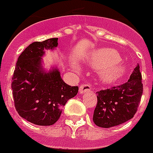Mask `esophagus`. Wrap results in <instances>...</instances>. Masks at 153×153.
<instances>
[{"label": "esophagus", "mask_w": 153, "mask_h": 153, "mask_svg": "<svg viewBox=\"0 0 153 153\" xmlns=\"http://www.w3.org/2000/svg\"><path fill=\"white\" fill-rule=\"evenodd\" d=\"M91 91V85L89 84H82L79 87V93L81 94H83L85 93H87V92H90Z\"/></svg>", "instance_id": "obj_1"}]
</instances>
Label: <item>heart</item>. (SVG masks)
Here are the masks:
<instances>
[{
	"instance_id": "heart-1",
	"label": "heart",
	"mask_w": 153,
	"mask_h": 153,
	"mask_svg": "<svg viewBox=\"0 0 153 153\" xmlns=\"http://www.w3.org/2000/svg\"><path fill=\"white\" fill-rule=\"evenodd\" d=\"M121 60L118 52L111 48L98 49L89 56L90 63L94 69L100 71L101 79L105 83H113L124 75L126 67Z\"/></svg>"
}]
</instances>
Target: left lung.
Wrapping results in <instances>:
<instances>
[{
	"label": "left lung",
	"instance_id": "obj_1",
	"mask_svg": "<svg viewBox=\"0 0 153 153\" xmlns=\"http://www.w3.org/2000/svg\"><path fill=\"white\" fill-rule=\"evenodd\" d=\"M143 93L139 64L127 82L96 93L98 103L93 121L102 128H111L130 120L135 115Z\"/></svg>",
	"mask_w": 153,
	"mask_h": 153
}]
</instances>
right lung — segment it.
Instances as JSON below:
<instances>
[{"instance_id": "right-lung-1", "label": "right lung", "mask_w": 153, "mask_h": 153, "mask_svg": "<svg viewBox=\"0 0 153 153\" xmlns=\"http://www.w3.org/2000/svg\"><path fill=\"white\" fill-rule=\"evenodd\" d=\"M58 38L34 42L18 58L12 90L16 111L37 126H51L59 120L62 107L79 91L65 83L57 67L46 71L42 65L45 51L55 50Z\"/></svg>"}]
</instances>
